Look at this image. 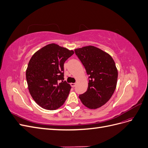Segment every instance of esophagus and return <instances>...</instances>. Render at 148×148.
I'll return each instance as SVG.
<instances>
[{"label": "esophagus", "instance_id": "34e87169", "mask_svg": "<svg viewBox=\"0 0 148 148\" xmlns=\"http://www.w3.org/2000/svg\"><path fill=\"white\" fill-rule=\"evenodd\" d=\"M70 84H71V87H73H73H75V86H76V83H71Z\"/></svg>", "mask_w": 148, "mask_h": 148}]
</instances>
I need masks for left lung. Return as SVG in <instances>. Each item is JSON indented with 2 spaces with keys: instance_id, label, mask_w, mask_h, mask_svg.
<instances>
[{
  "instance_id": "8db88e82",
  "label": "left lung",
  "mask_w": 148,
  "mask_h": 148,
  "mask_svg": "<svg viewBox=\"0 0 148 148\" xmlns=\"http://www.w3.org/2000/svg\"><path fill=\"white\" fill-rule=\"evenodd\" d=\"M75 52L89 76L87 91L79 98L89 109L99 108L110 99L117 86L115 62L108 53L93 46L76 49Z\"/></svg>"
}]
</instances>
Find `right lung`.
Listing matches in <instances>:
<instances>
[{
	"label": "right lung",
	"mask_w": 148,
	"mask_h": 148,
	"mask_svg": "<svg viewBox=\"0 0 148 148\" xmlns=\"http://www.w3.org/2000/svg\"><path fill=\"white\" fill-rule=\"evenodd\" d=\"M73 53V50L52 43L31 57L26 71L28 88L34 101L42 108L56 110L64 104L71 87L64 81V65Z\"/></svg>",
	"instance_id": "right-lung-1"
}]
</instances>
